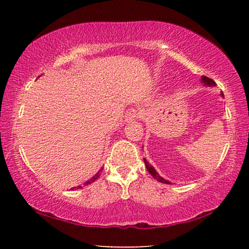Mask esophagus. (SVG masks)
I'll use <instances>...</instances> for the list:
<instances>
[{"instance_id":"esophagus-1","label":"esophagus","mask_w":249,"mask_h":249,"mask_svg":"<svg viewBox=\"0 0 249 249\" xmlns=\"http://www.w3.org/2000/svg\"><path fill=\"white\" fill-rule=\"evenodd\" d=\"M141 115H142V112L140 111V109L134 108V107L128 108L125 113V121L126 122L135 121V120H137L138 117H141Z\"/></svg>"}]
</instances>
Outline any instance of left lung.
<instances>
[{"instance_id":"1","label":"left lung","mask_w":249,"mask_h":249,"mask_svg":"<svg viewBox=\"0 0 249 249\" xmlns=\"http://www.w3.org/2000/svg\"><path fill=\"white\" fill-rule=\"evenodd\" d=\"M202 81H203V83H205L206 86H210V87L215 86V82H214L212 79H210V78H208V77H205V75H202ZM222 95H223V93H222ZM144 161H145V166H146V168H147V170H148L149 174H150L151 176H153L156 180L159 181V182H161V183L170 184L169 181H168V180H165V179L161 178V177H160V176L158 175V172L154 169L153 166L149 165V163L147 162V160H146L145 158H144Z\"/></svg>"}]
</instances>
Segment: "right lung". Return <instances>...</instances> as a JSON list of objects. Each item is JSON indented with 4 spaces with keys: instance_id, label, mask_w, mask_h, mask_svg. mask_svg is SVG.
Wrapping results in <instances>:
<instances>
[{
    "instance_id": "obj_1",
    "label": "right lung",
    "mask_w": 249,
    "mask_h": 249,
    "mask_svg": "<svg viewBox=\"0 0 249 249\" xmlns=\"http://www.w3.org/2000/svg\"><path fill=\"white\" fill-rule=\"evenodd\" d=\"M99 177H100V171L98 172V174H96L95 176H93V177H92V178L90 179V180H88L87 181V182H84V185H88V184H90V183H92V182H94V181L96 180V179H98L99 178ZM79 188H81V187H80V185H79V187H78V189Z\"/></svg>"
}]
</instances>
